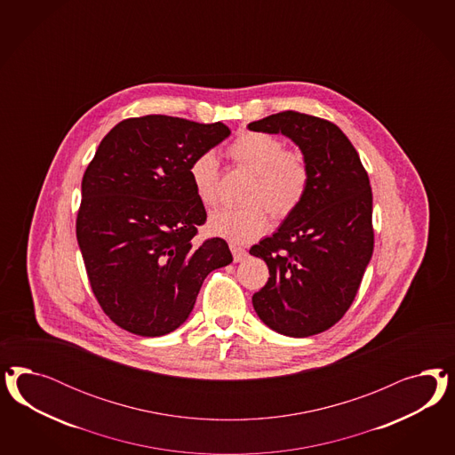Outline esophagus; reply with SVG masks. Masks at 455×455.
Masks as SVG:
<instances>
[{
  "label": "esophagus",
  "mask_w": 455,
  "mask_h": 455,
  "mask_svg": "<svg viewBox=\"0 0 455 455\" xmlns=\"http://www.w3.org/2000/svg\"><path fill=\"white\" fill-rule=\"evenodd\" d=\"M230 250H232V255H234L235 262H242V260H245L247 259V250L243 247H240V245H236V243H232L230 245Z\"/></svg>",
  "instance_id": "obj_1"
}]
</instances>
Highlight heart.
I'll return each mask as SVG.
<instances>
[{
  "instance_id": "heart-1",
  "label": "heart",
  "mask_w": 455,
  "mask_h": 455,
  "mask_svg": "<svg viewBox=\"0 0 455 455\" xmlns=\"http://www.w3.org/2000/svg\"><path fill=\"white\" fill-rule=\"evenodd\" d=\"M228 155L236 165L255 173L247 200L238 208H220L208 219V232L232 243H247L268 227V212L276 220L290 217L308 190L310 173L300 153L285 150V143L270 133L245 132L235 140ZM193 190L202 205L219 200V160L213 152L200 153L190 164Z\"/></svg>"
}]
</instances>
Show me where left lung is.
Returning <instances> with one entry per match:
<instances>
[{
	"label": "left lung",
	"instance_id": "obj_1",
	"mask_svg": "<svg viewBox=\"0 0 455 455\" xmlns=\"http://www.w3.org/2000/svg\"><path fill=\"white\" fill-rule=\"evenodd\" d=\"M282 133L302 152L310 181L300 207L250 248L268 267L251 297L265 325L289 337L329 331L354 302L372 259V190L350 140L337 124L282 111L248 124Z\"/></svg>",
	"mask_w": 455,
	"mask_h": 455
}]
</instances>
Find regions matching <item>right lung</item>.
Listing matches in <instances>:
<instances>
[{
    "label": "right lung",
    "instance_id": "right-lung-1",
    "mask_svg": "<svg viewBox=\"0 0 455 455\" xmlns=\"http://www.w3.org/2000/svg\"><path fill=\"white\" fill-rule=\"evenodd\" d=\"M228 135L220 122L147 115L101 140L83 175L76 238L100 307L124 331L179 329L208 274L234 260L223 238L193 245L207 212L188 172Z\"/></svg>",
    "mask_w": 455,
    "mask_h": 455
}]
</instances>
